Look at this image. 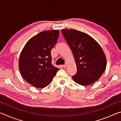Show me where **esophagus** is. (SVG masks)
Listing matches in <instances>:
<instances>
[{"label": "esophagus", "instance_id": "34e87169", "mask_svg": "<svg viewBox=\"0 0 121 121\" xmlns=\"http://www.w3.org/2000/svg\"><path fill=\"white\" fill-rule=\"evenodd\" d=\"M67 66V63H65V65H62V67H63V68H65V67H66Z\"/></svg>", "mask_w": 121, "mask_h": 121}]
</instances>
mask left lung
Returning a JSON list of instances; mask_svg holds the SVG:
<instances>
[{"label":"left lung","mask_w":121,"mask_h":121,"mask_svg":"<svg viewBox=\"0 0 121 121\" xmlns=\"http://www.w3.org/2000/svg\"><path fill=\"white\" fill-rule=\"evenodd\" d=\"M62 34L72 51L77 73L72 76L82 85H91L105 71L106 58L99 44L84 32L73 29L62 30Z\"/></svg>","instance_id":"1"}]
</instances>
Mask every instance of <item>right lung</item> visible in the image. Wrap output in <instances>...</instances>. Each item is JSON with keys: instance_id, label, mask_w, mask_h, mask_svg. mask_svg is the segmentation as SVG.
I'll return each instance as SVG.
<instances>
[{"instance_id": "1", "label": "right lung", "mask_w": 121, "mask_h": 121, "mask_svg": "<svg viewBox=\"0 0 121 121\" xmlns=\"http://www.w3.org/2000/svg\"><path fill=\"white\" fill-rule=\"evenodd\" d=\"M59 35L58 30L41 32L28 41L20 54V73L35 87L43 88L50 84L59 70L52 64L51 54Z\"/></svg>"}]
</instances>
